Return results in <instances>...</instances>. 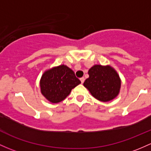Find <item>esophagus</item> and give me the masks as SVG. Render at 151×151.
I'll return each instance as SVG.
<instances>
[{
    "label": "esophagus",
    "mask_w": 151,
    "mask_h": 151,
    "mask_svg": "<svg viewBox=\"0 0 151 151\" xmlns=\"http://www.w3.org/2000/svg\"><path fill=\"white\" fill-rule=\"evenodd\" d=\"M80 81H81V83H83L84 81H85V78H84L83 77L81 78H80Z\"/></svg>",
    "instance_id": "esophagus-1"
}]
</instances>
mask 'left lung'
I'll list each match as a JSON object with an SVG mask.
<instances>
[{"label":"left lung","mask_w":151,"mask_h":151,"mask_svg":"<svg viewBox=\"0 0 151 151\" xmlns=\"http://www.w3.org/2000/svg\"><path fill=\"white\" fill-rule=\"evenodd\" d=\"M89 77L83 86L95 99L103 102L111 101L119 95L121 79L114 68L94 65L88 70Z\"/></svg>","instance_id":"8db88e82"}]
</instances>
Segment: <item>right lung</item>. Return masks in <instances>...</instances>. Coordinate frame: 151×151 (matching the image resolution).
<instances>
[{
	"instance_id": "add662e5",
	"label": "right lung",
	"mask_w": 151,
	"mask_h": 151,
	"mask_svg": "<svg viewBox=\"0 0 151 151\" xmlns=\"http://www.w3.org/2000/svg\"><path fill=\"white\" fill-rule=\"evenodd\" d=\"M80 83L73 70L65 65L45 70L40 81L42 94L53 104L63 101L71 90Z\"/></svg>"
}]
</instances>
